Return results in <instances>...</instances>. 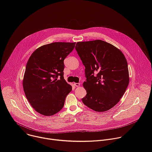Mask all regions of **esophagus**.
<instances>
[{
  "instance_id": "obj_1",
  "label": "esophagus",
  "mask_w": 152,
  "mask_h": 152,
  "mask_svg": "<svg viewBox=\"0 0 152 152\" xmlns=\"http://www.w3.org/2000/svg\"><path fill=\"white\" fill-rule=\"evenodd\" d=\"M74 85L76 87H78V86H80V83H74Z\"/></svg>"
}]
</instances>
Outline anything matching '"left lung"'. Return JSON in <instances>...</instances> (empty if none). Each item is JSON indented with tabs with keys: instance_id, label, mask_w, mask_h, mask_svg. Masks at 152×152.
<instances>
[{
	"instance_id": "1",
	"label": "left lung",
	"mask_w": 152,
	"mask_h": 152,
	"mask_svg": "<svg viewBox=\"0 0 152 152\" xmlns=\"http://www.w3.org/2000/svg\"><path fill=\"white\" fill-rule=\"evenodd\" d=\"M75 49L85 67L82 102L97 112H104L118 103L129 82L126 59L113 45L97 39L77 42Z\"/></svg>"
}]
</instances>
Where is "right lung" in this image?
<instances>
[{"label": "right lung", "instance_id": "add662e5", "mask_svg": "<svg viewBox=\"0 0 152 152\" xmlns=\"http://www.w3.org/2000/svg\"><path fill=\"white\" fill-rule=\"evenodd\" d=\"M76 42H55L37 49L27 62L23 80L25 96L34 109L53 115L64 106L72 86L64 79V60Z\"/></svg>", "mask_w": 152, "mask_h": 152}]
</instances>
